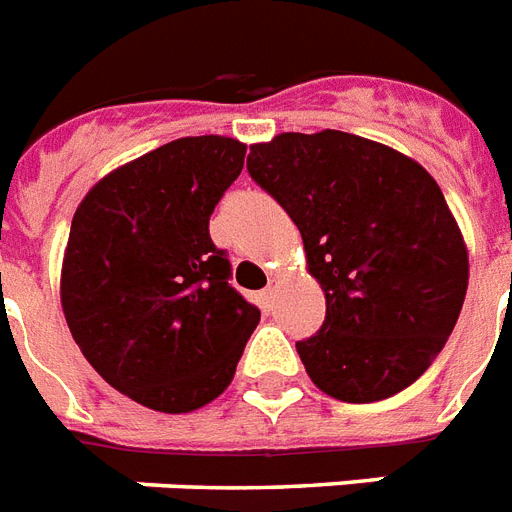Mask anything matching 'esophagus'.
Instances as JSON below:
<instances>
[{"mask_svg": "<svg viewBox=\"0 0 512 512\" xmlns=\"http://www.w3.org/2000/svg\"><path fill=\"white\" fill-rule=\"evenodd\" d=\"M275 293H277V282L269 280V285L259 293V306L264 312H272V306H275Z\"/></svg>", "mask_w": 512, "mask_h": 512, "instance_id": "34e87169", "label": "esophagus"}]
</instances>
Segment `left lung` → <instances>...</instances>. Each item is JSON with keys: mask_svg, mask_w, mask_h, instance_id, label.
Wrapping results in <instances>:
<instances>
[{"mask_svg": "<svg viewBox=\"0 0 512 512\" xmlns=\"http://www.w3.org/2000/svg\"><path fill=\"white\" fill-rule=\"evenodd\" d=\"M248 174L288 211L325 290V322L296 343L314 386L367 404L415 383L468 290V251L436 179L335 129L251 145Z\"/></svg>", "mask_w": 512, "mask_h": 512, "instance_id": "obj_1", "label": "left lung"}]
</instances>
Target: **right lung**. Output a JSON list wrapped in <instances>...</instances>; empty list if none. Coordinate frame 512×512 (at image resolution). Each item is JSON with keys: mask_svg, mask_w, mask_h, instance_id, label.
Masks as SVG:
<instances>
[{"mask_svg": "<svg viewBox=\"0 0 512 512\" xmlns=\"http://www.w3.org/2000/svg\"><path fill=\"white\" fill-rule=\"evenodd\" d=\"M243 158L230 137H182L110 171L73 214L65 322L89 365L150 410L214 402L261 320L208 235Z\"/></svg>", "mask_w": 512, "mask_h": 512, "instance_id": "1", "label": "right lung"}]
</instances>
